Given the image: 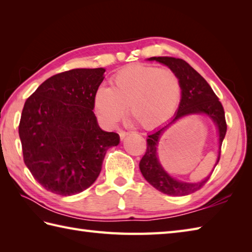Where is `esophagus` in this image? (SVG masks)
Wrapping results in <instances>:
<instances>
[{"label": "esophagus", "mask_w": 252, "mask_h": 252, "mask_svg": "<svg viewBox=\"0 0 252 252\" xmlns=\"http://www.w3.org/2000/svg\"><path fill=\"white\" fill-rule=\"evenodd\" d=\"M127 134H129V133L126 132V131H123V130H120V131H119V136H120L121 140H123V138H125Z\"/></svg>", "instance_id": "34e87169"}]
</instances>
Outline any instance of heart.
Here are the masks:
<instances>
[{
    "mask_svg": "<svg viewBox=\"0 0 252 252\" xmlns=\"http://www.w3.org/2000/svg\"><path fill=\"white\" fill-rule=\"evenodd\" d=\"M183 95L180 77L168 68L134 63L100 87L94 94V108L100 120L115 126L126 108L127 116L143 129L167 122L178 110Z\"/></svg>",
    "mask_w": 252,
    "mask_h": 252,
    "instance_id": "1",
    "label": "heart"
}]
</instances>
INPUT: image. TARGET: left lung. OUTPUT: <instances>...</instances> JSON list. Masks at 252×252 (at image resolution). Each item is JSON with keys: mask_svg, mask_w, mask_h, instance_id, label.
I'll return each mask as SVG.
<instances>
[{"mask_svg": "<svg viewBox=\"0 0 252 252\" xmlns=\"http://www.w3.org/2000/svg\"><path fill=\"white\" fill-rule=\"evenodd\" d=\"M148 61H156L168 66L181 79L183 95L175 116L167 126L153 132L147 138V149L140 161V170L144 178L155 189L170 196H185L191 194L205 185L212 173L206 179L197 184H189L175 180L165 172L158 159V142L164 129L173 122L189 114L203 113L215 122L219 133V155L216 165L220 160L222 142L226 134V121L223 106L210 85L185 61L174 57H151Z\"/></svg>", "mask_w": 252, "mask_h": 252, "instance_id": "1", "label": "left lung"}]
</instances>
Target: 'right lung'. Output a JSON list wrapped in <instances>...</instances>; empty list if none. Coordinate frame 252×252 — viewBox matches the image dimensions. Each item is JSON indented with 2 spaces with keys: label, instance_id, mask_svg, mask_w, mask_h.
<instances>
[{
  "label": "right lung",
  "instance_id": "add662e5",
  "mask_svg": "<svg viewBox=\"0 0 252 252\" xmlns=\"http://www.w3.org/2000/svg\"><path fill=\"white\" fill-rule=\"evenodd\" d=\"M104 68L57 73L26 100L19 122L24 161L36 182L54 194L71 196L98 178L107 149L120 136L99 127L94 94Z\"/></svg>",
  "mask_w": 252,
  "mask_h": 252
}]
</instances>
